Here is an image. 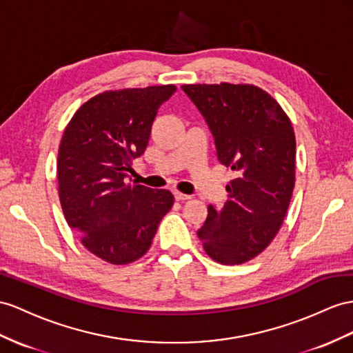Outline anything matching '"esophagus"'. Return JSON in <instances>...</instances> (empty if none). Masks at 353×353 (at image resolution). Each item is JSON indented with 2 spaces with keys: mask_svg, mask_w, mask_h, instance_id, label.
I'll list each match as a JSON object with an SVG mask.
<instances>
[{
  "mask_svg": "<svg viewBox=\"0 0 353 353\" xmlns=\"http://www.w3.org/2000/svg\"><path fill=\"white\" fill-rule=\"evenodd\" d=\"M173 195H174V200L176 201H185V200H189V198H191L189 195L182 194V192H179V191H174Z\"/></svg>",
  "mask_w": 353,
  "mask_h": 353,
  "instance_id": "esophagus-1",
  "label": "esophagus"
}]
</instances>
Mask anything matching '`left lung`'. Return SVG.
I'll list each match as a JSON object with an SVG mask.
<instances>
[{"mask_svg": "<svg viewBox=\"0 0 353 353\" xmlns=\"http://www.w3.org/2000/svg\"><path fill=\"white\" fill-rule=\"evenodd\" d=\"M213 134L222 165L236 171L221 210L196 231L216 263H248L279 232L295 185V134L276 99L255 85H183Z\"/></svg>", "mask_w": 353, "mask_h": 353, "instance_id": "left-lung-1", "label": "left lung"}]
</instances>
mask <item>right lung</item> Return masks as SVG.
<instances>
[{
	"mask_svg": "<svg viewBox=\"0 0 353 353\" xmlns=\"http://www.w3.org/2000/svg\"><path fill=\"white\" fill-rule=\"evenodd\" d=\"M174 85L105 90L71 117L58 152L62 212L82 245L107 263L130 264L149 250L173 205L167 189L128 183L146 149L158 108Z\"/></svg>",
	"mask_w": 353,
	"mask_h": 353,
	"instance_id": "obj_1",
	"label": "right lung"
}]
</instances>
